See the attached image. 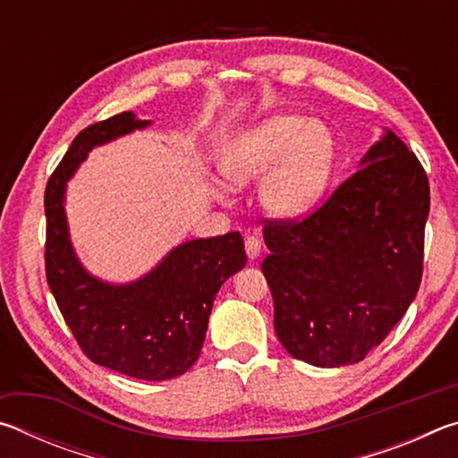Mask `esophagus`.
Wrapping results in <instances>:
<instances>
[{
	"label": "esophagus",
	"instance_id": "1",
	"mask_svg": "<svg viewBox=\"0 0 458 458\" xmlns=\"http://www.w3.org/2000/svg\"><path fill=\"white\" fill-rule=\"evenodd\" d=\"M244 248H246L248 259H250V260L259 259V254H260V240L257 236H246Z\"/></svg>",
	"mask_w": 458,
	"mask_h": 458
}]
</instances>
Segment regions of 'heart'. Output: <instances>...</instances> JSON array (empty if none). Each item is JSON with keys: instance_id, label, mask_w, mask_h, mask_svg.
Returning a JSON list of instances; mask_svg holds the SVG:
<instances>
[{"instance_id": "1", "label": "heart", "mask_w": 458, "mask_h": 458, "mask_svg": "<svg viewBox=\"0 0 458 458\" xmlns=\"http://www.w3.org/2000/svg\"><path fill=\"white\" fill-rule=\"evenodd\" d=\"M331 161L333 141L327 131L299 114H281L232 145L224 174L232 183L242 185L275 166L262 182V204L276 216H294L319 198Z\"/></svg>"}]
</instances>
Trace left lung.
<instances>
[{
    "label": "left lung",
    "instance_id": "8db88e82",
    "mask_svg": "<svg viewBox=\"0 0 458 458\" xmlns=\"http://www.w3.org/2000/svg\"><path fill=\"white\" fill-rule=\"evenodd\" d=\"M430 185L392 131L319 208L265 220L275 331L293 358L358 363L382 344L422 281Z\"/></svg>",
    "mask_w": 458,
    "mask_h": 458
}]
</instances>
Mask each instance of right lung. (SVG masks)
I'll use <instances>...</instances> for the list:
<instances>
[{"label": "right lung", "instance_id": "right-lung-1", "mask_svg": "<svg viewBox=\"0 0 458 458\" xmlns=\"http://www.w3.org/2000/svg\"><path fill=\"white\" fill-rule=\"evenodd\" d=\"M149 125L119 113L82 129L44 193L46 281L82 353L98 366L137 379H172L196 363L216 293L246 265L240 232L177 246L141 281L125 286L92 278L68 240L64 188L95 145Z\"/></svg>", "mask_w": 458, "mask_h": 458}]
</instances>
